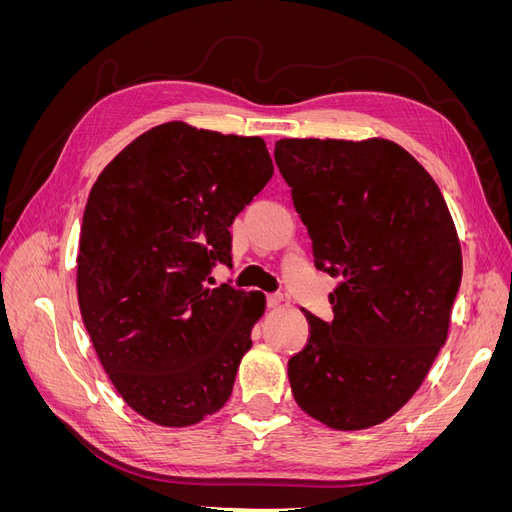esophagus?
<instances>
[{
	"label": "esophagus",
	"mask_w": 512,
	"mask_h": 512,
	"mask_svg": "<svg viewBox=\"0 0 512 512\" xmlns=\"http://www.w3.org/2000/svg\"><path fill=\"white\" fill-rule=\"evenodd\" d=\"M267 303H269V307H280L284 303V294H269Z\"/></svg>",
	"instance_id": "1"
}]
</instances>
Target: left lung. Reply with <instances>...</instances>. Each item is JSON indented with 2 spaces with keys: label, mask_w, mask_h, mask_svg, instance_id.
<instances>
[{
  "label": "left lung",
  "mask_w": 512,
  "mask_h": 512,
  "mask_svg": "<svg viewBox=\"0 0 512 512\" xmlns=\"http://www.w3.org/2000/svg\"><path fill=\"white\" fill-rule=\"evenodd\" d=\"M275 162L316 269L342 277L331 322L301 309L309 337L288 361L294 401L331 429L374 427L408 404L448 337L463 269L451 211L386 138H280Z\"/></svg>",
  "instance_id": "left-lung-1"
}]
</instances>
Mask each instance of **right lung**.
<instances>
[{
    "mask_svg": "<svg viewBox=\"0 0 512 512\" xmlns=\"http://www.w3.org/2000/svg\"><path fill=\"white\" fill-rule=\"evenodd\" d=\"M273 177L260 136L168 121L119 151L89 192L76 294L126 404L162 427L224 408L265 294L207 286L230 224Z\"/></svg>",
    "mask_w": 512,
    "mask_h": 512,
    "instance_id": "add662e5",
    "label": "right lung"
}]
</instances>
